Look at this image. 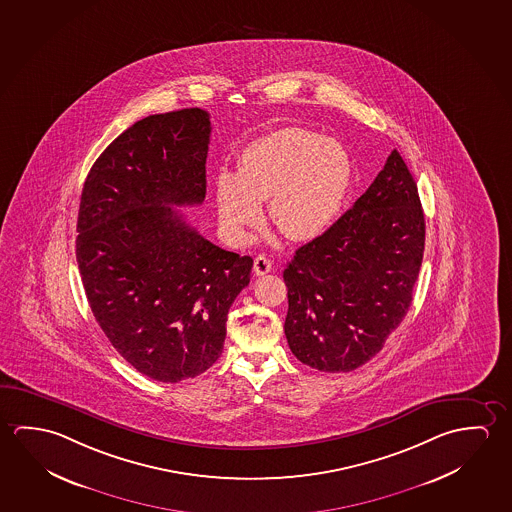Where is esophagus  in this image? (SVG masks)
<instances>
[{
  "label": "esophagus",
  "instance_id": "esophagus-1",
  "mask_svg": "<svg viewBox=\"0 0 512 512\" xmlns=\"http://www.w3.org/2000/svg\"><path fill=\"white\" fill-rule=\"evenodd\" d=\"M273 269V262L268 259V257H264V255H259V257H255L253 260V271H255V275L257 277H262V275H266Z\"/></svg>",
  "mask_w": 512,
  "mask_h": 512
}]
</instances>
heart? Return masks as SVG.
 Returning <instances> with one entry per match:
<instances>
[{
  "instance_id": "1",
  "label": "heart",
  "mask_w": 512,
  "mask_h": 512,
  "mask_svg": "<svg viewBox=\"0 0 512 512\" xmlns=\"http://www.w3.org/2000/svg\"><path fill=\"white\" fill-rule=\"evenodd\" d=\"M348 151L336 139L305 128H280L248 144L237 173L214 182L219 227L232 244L250 241L268 202L269 221L293 241L323 234L343 209L352 187Z\"/></svg>"
}]
</instances>
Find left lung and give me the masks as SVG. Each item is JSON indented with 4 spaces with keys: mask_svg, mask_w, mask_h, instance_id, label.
Here are the masks:
<instances>
[{
    "mask_svg": "<svg viewBox=\"0 0 512 512\" xmlns=\"http://www.w3.org/2000/svg\"><path fill=\"white\" fill-rule=\"evenodd\" d=\"M423 250L418 185L393 150L352 209L284 269V330L294 357L328 373L373 359L411 307Z\"/></svg>",
    "mask_w": 512,
    "mask_h": 512,
    "instance_id": "8db88e82",
    "label": "left lung"
}]
</instances>
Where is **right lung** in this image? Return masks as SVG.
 Returning a JSON list of instances; mask_svg holds the SVG:
<instances>
[{
  "label": "right lung",
  "mask_w": 512,
  "mask_h": 512,
  "mask_svg": "<svg viewBox=\"0 0 512 512\" xmlns=\"http://www.w3.org/2000/svg\"><path fill=\"white\" fill-rule=\"evenodd\" d=\"M209 112L137 121L85 178L76 262L110 344L159 382L202 375L218 361L227 314L250 284L253 259L198 234L175 207L207 193Z\"/></svg>",
  "instance_id": "1"
}]
</instances>
